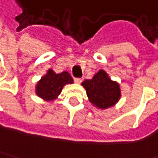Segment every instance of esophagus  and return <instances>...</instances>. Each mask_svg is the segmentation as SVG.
<instances>
[{
	"label": "esophagus",
	"mask_w": 158,
	"mask_h": 158,
	"mask_svg": "<svg viewBox=\"0 0 158 158\" xmlns=\"http://www.w3.org/2000/svg\"><path fill=\"white\" fill-rule=\"evenodd\" d=\"M74 81H75L76 83H77V84H81V83L82 82V78L77 77V78H75V80H74Z\"/></svg>",
	"instance_id": "esophagus-1"
}]
</instances>
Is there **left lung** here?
I'll use <instances>...</instances> for the list:
<instances>
[{"label":"left lung","instance_id":"8db88e82","mask_svg":"<svg viewBox=\"0 0 158 158\" xmlns=\"http://www.w3.org/2000/svg\"><path fill=\"white\" fill-rule=\"evenodd\" d=\"M81 85L86 90L91 104L99 109L114 106L121 97L119 83L112 81L103 69H100L91 80L84 81Z\"/></svg>","mask_w":158,"mask_h":158}]
</instances>
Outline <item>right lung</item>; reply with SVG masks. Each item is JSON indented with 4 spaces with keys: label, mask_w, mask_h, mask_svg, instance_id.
<instances>
[{
    "label": "right lung",
    "mask_w": 158,
    "mask_h": 158,
    "mask_svg": "<svg viewBox=\"0 0 158 158\" xmlns=\"http://www.w3.org/2000/svg\"><path fill=\"white\" fill-rule=\"evenodd\" d=\"M72 83L73 78L67 71L57 74L50 68L37 82L35 92L36 94L43 101L52 102L57 99L64 85Z\"/></svg>",
    "instance_id": "right-lung-1"
}]
</instances>
